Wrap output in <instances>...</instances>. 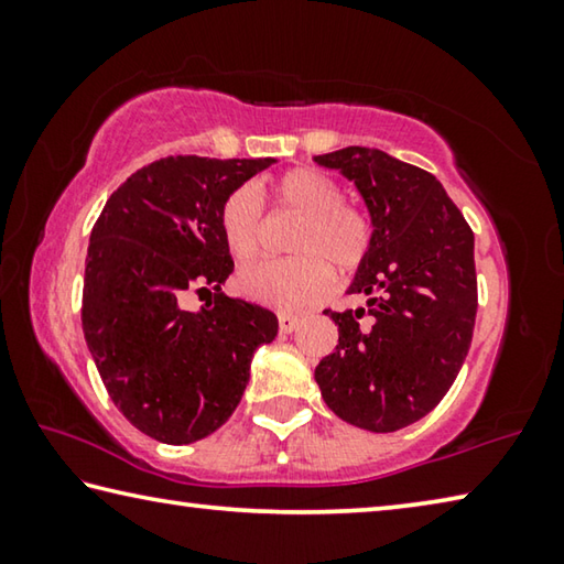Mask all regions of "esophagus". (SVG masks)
<instances>
[{
  "instance_id": "34e87169",
  "label": "esophagus",
  "mask_w": 564,
  "mask_h": 564,
  "mask_svg": "<svg viewBox=\"0 0 564 564\" xmlns=\"http://www.w3.org/2000/svg\"><path fill=\"white\" fill-rule=\"evenodd\" d=\"M301 326V316L295 313H279V328L281 333H291Z\"/></svg>"
}]
</instances>
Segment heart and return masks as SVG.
Returning a JSON list of instances; mask_svg holds the SVG:
<instances>
[{
  "label": "heart",
  "instance_id": "1",
  "mask_svg": "<svg viewBox=\"0 0 564 564\" xmlns=\"http://www.w3.org/2000/svg\"><path fill=\"white\" fill-rule=\"evenodd\" d=\"M271 202L301 216L285 261H259L238 273V289L248 299L295 308L316 301L330 285L333 271L350 273L373 246V224L360 208L346 204L336 178L318 169H291L271 181ZM218 228L236 261H248L261 246V204L248 186L231 191L218 212Z\"/></svg>",
  "mask_w": 564,
  "mask_h": 564
}]
</instances>
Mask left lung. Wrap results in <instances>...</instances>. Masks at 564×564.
Here are the masks:
<instances>
[{
    "label": "left lung",
    "instance_id": "1",
    "mask_svg": "<svg viewBox=\"0 0 564 564\" xmlns=\"http://www.w3.org/2000/svg\"><path fill=\"white\" fill-rule=\"evenodd\" d=\"M316 161L356 181L373 218V246L350 285L368 303L326 311L338 346L318 362L316 383L340 420L393 433L441 403L470 350L475 236L425 169L368 147Z\"/></svg>",
    "mask_w": 564,
    "mask_h": 564
}]
</instances>
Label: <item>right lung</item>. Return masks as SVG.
Here are the masks:
<instances>
[{"instance_id": "obj_1", "label": "right lung", "mask_w": 564, "mask_h": 564, "mask_svg": "<svg viewBox=\"0 0 564 564\" xmlns=\"http://www.w3.org/2000/svg\"><path fill=\"white\" fill-rule=\"evenodd\" d=\"M271 164L164 156L123 181L91 228L84 338L113 405L154 441L218 431L241 403L253 350L279 333L275 313L221 293L234 259L218 228L226 196ZM188 292L209 301L188 312Z\"/></svg>"}]
</instances>
